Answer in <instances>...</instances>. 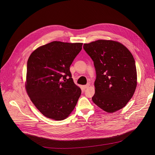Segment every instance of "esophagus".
<instances>
[{"instance_id":"obj_1","label":"esophagus","mask_w":155,"mask_h":155,"mask_svg":"<svg viewBox=\"0 0 155 155\" xmlns=\"http://www.w3.org/2000/svg\"><path fill=\"white\" fill-rule=\"evenodd\" d=\"M89 86H90V84H87V85H84V86H83V88H84V89H86V88H88Z\"/></svg>"}]
</instances>
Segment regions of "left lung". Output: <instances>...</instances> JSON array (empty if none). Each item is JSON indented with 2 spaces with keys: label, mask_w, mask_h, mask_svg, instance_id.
Returning <instances> with one entry per match:
<instances>
[{
  "label": "left lung",
  "mask_w": 155,
  "mask_h": 155,
  "mask_svg": "<svg viewBox=\"0 0 155 155\" xmlns=\"http://www.w3.org/2000/svg\"><path fill=\"white\" fill-rule=\"evenodd\" d=\"M94 61L97 73L92 101L106 112L124 107L133 97L137 84L134 58L120 42L98 40L84 44Z\"/></svg>",
  "instance_id": "obj_1"
}]
</instances>
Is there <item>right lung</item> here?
Listing matches in <instances>:
<instances>
[{"instance_id": "1", "label": "right lung", "mask_w": 155, "mask_h": 155, "mask_svg": "<svg viewBox=\"0 0 155 155\" xmlns=\"http://www.w3.org/2000/svg\"><path fill=\"white\" fill-rule=\"evenodd\" d=\"M82 44L54 41L37 48L28 59L27 94L47 118L64 120L78 103L81 90L74 83L70 67Z\"/></svg>"}]
</instances>
